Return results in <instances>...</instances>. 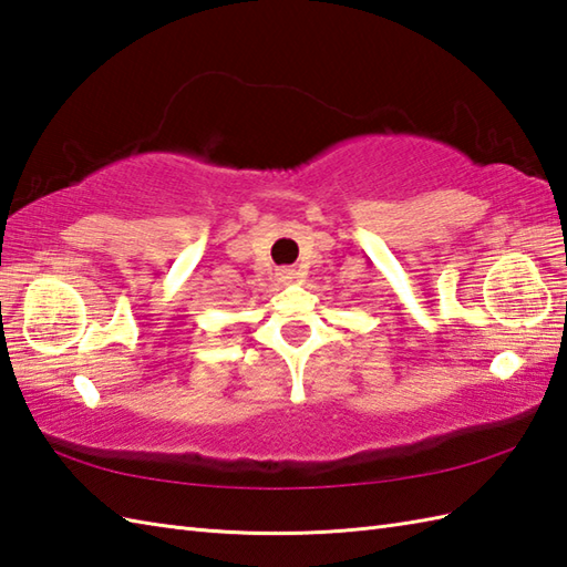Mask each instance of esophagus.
I'll return each mask as SVG.
<instances>
[{
  "instance_id": "obj_1",
  "label": "esophagus",
  "mask_w": 567,
  "mask_h": 567,
  "mask_svg": "<svg viewBox=\"0 0 567 567\" xmlns=\"http://www.w3.org/2000/svg\"><path fill=\"white\" fill-rule=\"evenodd\" d=\"M297 277H299V272L295 268H280V270H277V280H280L282 285H295Z\"/></svg>"
}]
</instances>
